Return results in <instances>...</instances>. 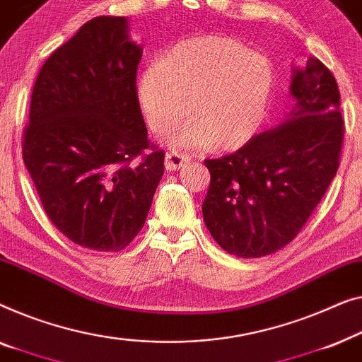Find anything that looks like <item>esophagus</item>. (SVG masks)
<instances>
[{
	"label": "esophagus",
	"instance_id": "34e87169",
	"mask_svg": "<svg viewBox=\"0 0 362 362\" xmlns=\"http://www.w3.org/2000/svg\"><path fill=\"white\" fill-rule=\"evenodd\" d=\"M188 162V156L180 154V152H167L165 154V169L174 172L177 169H180L182 165H185Z\"/></svg>",
	"mask_w": 362,
	"mask_h": 362
}]
</instances>
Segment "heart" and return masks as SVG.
I'll list each match as a JSON object with an SVG mask.
<instances>
[{"instance_id":"1","label":"heart","mask_w":362,"mask_h":362,"mask_svg":"<svg viewBox=\"0 0 362 362\" xmlns=\"http://www.w3.org/2000/svg\"><path fill=\"white\" fill-rule=\"evenodd\" d=\"M276 90V70L266 55L230 37L206 35L175 44L142 70L137 100L156 132L170 131L180 149H238L261 131Z\"/></svg>"}]
</instances>
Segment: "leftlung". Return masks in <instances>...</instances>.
<instances>
[{
	"label": "left lung",
	"mask_w": 362,
	"mask_h": 362,
	"mask_svg": "<svg viewBox=\"0 0 362 362\" xmlns=\"http://www.w3.org/2000/svg\"><path fill=\"white\" fill-rule=\"evenodd\" d=\"M290 96L295 105L281 123L230 156L205 160L211 180L203 220L238 257L287 246L338 170L344 126L333 74L310 57L305 69H292Z\"/></svg>",
	"instance_id": "8db88e82"
}]
</instances>
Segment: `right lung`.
I'll return each mask as SVG.
<instances>
[{
  "label": "right lung",
  "instance_id": "right-lung-1",
  "mask_svg": "<svg viewBox=\"0 0 362 362\" xmlns=\"http://www.w3.org/2000/svg\"><path fill=\"white\" fill-rule=\"evenodd\" d=\"M142 45L124 16L85 23L40 69L23 159L50 221L91 251H121L144 226L164 175L149 147L136 72Z\"/></svg>",
  "mask_w": 362,
  "mask_h": 362
}]
</instances>
